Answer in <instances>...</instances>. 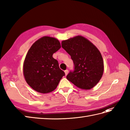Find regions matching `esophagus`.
Here are the masks:
<instances>
[{
  "label": "esophagus",
  "mask_w": 130,
  "mask_h": 130,
  "mask_svg": "<svg viewBox=\"0 0 130 130\" xmlns=\"http://www.w3.org/2000/svg\"><path fill=\"white\" fill-rule=\"evenodd\" d=\"M65 72V75H67L68 74V70H66L64 71Z\"/></svg>",
  "instance_id": "34e87169"
}]
</instances>
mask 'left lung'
<instances>
[{
  "mask_svg": "<svg viewBox=\"0 0 130 130\" xmlns=\"http://www.w3.org/2000/svg\"><path fill=\"white\" fill-rule=\"evenodd\" d=\"M62 48L71 56L74 70L66 78L77 87L90 89L98 84L104 71V62L99 50L82 36L63 41Z\"/></svg>",
  "mask_w": 130,
  "mask_h": 130,
  "instance_id": "1",
  "label": "left lung"
}]
</instances>
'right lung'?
Returning <instances> with one entry per match:
<instances>
[{
	"mask_svg": "<svg viewBox=\"0 0 130 130\" xmlns=\"http://www.w3.org/2000/svg\"><path fill=\"white\" fill-rule=\"evenodd\" d=\"M61 48L56 38L43 37L33 43L26 56L24 74L28 85L36 91L47 93L57 87L65 72L53 54Z\"/></svg>",
	"mask_w": 130,
	"mask_h": 130,
	"instance_id": "obj_1",
	"label": "right lung"
}]
</instances>
